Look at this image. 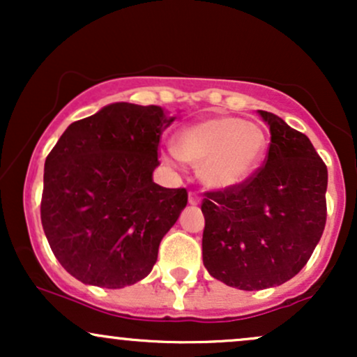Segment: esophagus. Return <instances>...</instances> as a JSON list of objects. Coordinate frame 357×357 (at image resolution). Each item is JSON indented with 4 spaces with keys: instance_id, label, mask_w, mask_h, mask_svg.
<instances>
[{
    "instance_id": "1",
    "label": "esophagus",
    "mask_w": 357,
    "mask_h": 357,
    "mask_svg": "<svg viewBox=\"0 0 357 357\" xmlns=\"http://www.w3.org/2000/svg\"><path fill=\"white\" fill-rule=\"evenodd\" d=\"M188 202H190V204H199V202H202V198H199L198 192L191 191L190 196H188Z\"/></svg>"
}]
</instances>
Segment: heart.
Listing matches in <instances>:
<instances>
[{"mask_svg":"<svg viewBox=\"0 0 357 357\" xmlns=\"http://www.w3.org/2000/svg\"><path fill=\"white\" fill-rule=\"evenodd\" d=\"M176 155L198 167L211 188H230L243 181L260 162L265 134L240 117H213L190 126L174 141Z\"/></svg>","mask_w":357,"mask_h":357,"instance_id":"obj_1","label":"heart"}]
</instances>
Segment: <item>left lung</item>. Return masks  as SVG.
<instances>
[{"instance_id":"1","label":"left lung","mask_w":357,"mask_h":357,"mask_svg":"<svg viewBox=\"0 0 357 357\" xmlns=\"http://www.w3.org/2000/svg\"><path fill=\"white\" fill-rule=\"evenodd\" d=\"M264 166L235 186L206 191L203 264L240 290H261L296 277L326 227L327 167L305 134L272 112Z\"/></svg>"}]
</instances>
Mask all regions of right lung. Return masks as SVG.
Returning <instances> with one entry per match:
<instances>
[{
    "label": "right lung",
    "instance_id": "right-lung-1",
    "mask_svg": "<svg viewBox=\"0 0 357 357\" xmlns=\"http://www.w3.org/2000/svg\"><path fill=\"white\" fill-rule=\"evenodd\" d=\"M158 105L117 102L67 127L45 161L40 215L53 255L77 280L122 289L142 280L188 203L153 181L162 130Z\"/></svg>",
    "mask_w": 357,
    "mask_h": 357
}]
</instances>
